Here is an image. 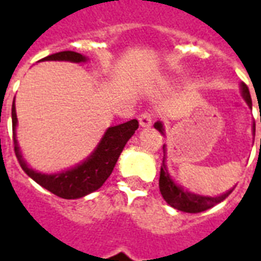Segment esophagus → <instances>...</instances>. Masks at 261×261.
Returning a JSON list of instances; mask_svg holds the SVG:
<instances>
[{
  "label": "esophagus",
  "mask_w": 261,
  "mask_h": 261,
  "mask_svg": "<svg viewBox=\"0 0 261 261\" xmlns=\"http://www.w3.org/2000/svg\"><path fill=\"white\" fill-rule=\"evenodd\" d=\"M139 124L142 127H150L153 124V115L150 112H143L139 115Z\"/></svg>",
  "instance_id": "1"
}]
</instances>
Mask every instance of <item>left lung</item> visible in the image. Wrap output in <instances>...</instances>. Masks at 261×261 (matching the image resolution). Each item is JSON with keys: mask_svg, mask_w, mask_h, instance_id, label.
<instances>
[{"mask_svg": "<svg viewBox=\"0 0 261 261\" xmlns=\"http://www.w3.org/2000/svg\"><path fill=\"white\" fill-rule=\"evenodd\" d=\"M241 96L244 97V100L247 101L248 107L252 108V98L251 94H249V89L244 83H241ZM154 128L159 130L163 135H165V128H164L163 122H155ZM253 134H255V126H253ZM164 161L163 165H161V172H160V192L163 195V198L165 199V202L172 206L176 210L184 211V213H191V214H195V213H200V211L208 210L215 204H218L222 200L229 196L231 194V191L234 188H231L225 194L219 195V196H203V195L192 194L190 191L184 190L181 186H178L173 181V178L171 177V174L168 172L167 165H165V153H167V146L164 145Z\"/></svg>", "mask_w": 261, "mask_h": 261, "instance_id": "left-lung-1", "label": "left lung"}]
</instances>
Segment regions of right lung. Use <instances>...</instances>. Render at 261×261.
I'll return each mask as SVG.
<instances>
[{
	"label": "right lung",
	"mask_w": 261,
	"mask_h": 261,
	"mask_svg": "<svg viewBox=\"0 0 261 261\" xmlns=\"http://www.w3.org/2000/svg\"><path fill=\"white\" fill-rule=\"evenodd\" d=\"M42 61H67V62L81 63L87 62L88 58L74 51H61L57 54L48 55ZM16 126H17V115H16L13 100L12 128H13L14 153L22 171L34 181L38 182L39 186H42L43 188H46L47 191H50L59 198L79 199L94 192L106 182L107 178L110 177V174L114 171L115 164L118 163L119 155L126 146L127 141L134 135L139 124L137 119H133L118 126L108 127L96 149L83 163L58 173H42L28 167L18 147L17 138H16Z\"/></svg>",
	"instance_id": "right-lung-1"
}]
</instances>
